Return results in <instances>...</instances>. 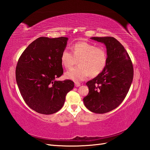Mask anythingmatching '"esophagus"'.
I'll return each instance as SVG.
<instances>
[{"label":"esophagus","mask_w":150,"mask_h":150,"mask_svg":"<svg viewBox=\"0 0 150 150\" xmlns=\"http://www.w3.org/2000/svg\"><path fill=\"white\" fill-rule=\"evenodd\" d=\"M74 85H75V86H76V87H78V86H79L81 85V84L79 83H78V82H76Z\"/></svg>","instance_id":"esophagus-1"}]
</instances>
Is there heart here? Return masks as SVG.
Listing matches in <instances>:
<instances>
[{
  "label": "heart",
  "instance_id": "b5f03b06",
  "mask_svg": "<svg viewBox=\"0 0 150 150\" xmlns=\"http://www.w3.org/2000/svg\"><path fill=\"white\" fill-rule=\"evenodd\" d=\"M72 53L65 49L61 62L67 69H71L78 62L79 66L66 72V78L74 81L85 79L90 75L94 77L103 72L108 62V54L103 47H96L91 43L79 42L72 47Z\"/></svg>",
  "mask_w": 150,
  "mask_h": 150
}]
</instances>
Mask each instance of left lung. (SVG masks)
<instances>
[{
  "label": "left lung",
  "instance_id": "obj_1",
  "mask_svg": "<svg viewBox=\"0 0 150 150\" xmlns=\"http://www.w3.org/2000/svg\"><path fill=\"white\" fill-rule=\"evenodd\" d=\"M104 44L108 62L103 72L88 81V94L83 98L86 108L96 114H105L117 108L124 100L134 78L130 58L122 45L114 37H92Z\"/></svg>",
  "mask_w": 150,
  "mask_h": 150
}]
</instances>
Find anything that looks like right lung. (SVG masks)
Listing matches in <instances>:
<instances>
[{
  "label": "right lung",
  "instance_id": "obj_1",
  "mask_svg": "<svg viewBox=\"0 0 150 150\" xmlns=\"http://www.w3.org/2000/svg\"><path fill=\"white\" fill-rule=\"evenodd\" d=\"M68 38L40 37L30 44L20 57L16 81L29 107L42 114L57 112L67 94L74 88L71 80L57 81L64 73L61 62Z\"/></svg>",
  "mask_w": 150,
  "mask_h": 150
}]
</instances>
